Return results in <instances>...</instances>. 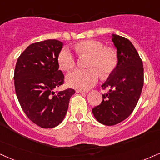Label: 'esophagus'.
I'll list each match as a JSON object with an SVG mask.
<instances>
[{"label":"esophagus","instance_id":"esophagus-1","mask_svg":"<svg viewBox=\"0 0 160 160\" xmlns=\"http://www.w3.org/2000/svg\"><path fill=\"white\" fill-rule=\"evenodd\" d=\"M76 92H78V93H87L88 91H86V90L77 89V90H76Z\"/></svg>","mask_w":160,"mask_h":160}]
</instances>
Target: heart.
<instances>
[{
	"instance_id": "b5f03b06",
	"label": "heart",
	"mask_w": 160,
	"mask_h": 160,
	"mask_svg": "<svg viewBox=\"0 0 160 160\" xmlns=\"http://www.w3.org/2000/svg\"><path fill=\"white\" fill-rule=\"evenodd\" d=\"M74 50L79 56L89 55L88 69H77L66 76V82L71 87L86 90L92 87L100 78H107L116 68L118 63V53L114 48L105 47L98 40L88 39L77 42ZM58 62L63 70L69 71L76 65L74 56L67 48H64L58 54Z\"/></svg>"
}]
</instances>
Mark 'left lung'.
<instances>
[{"instance_id": "obj_1", "label": "left lung", "mask_w": 160, "mask_h": 160, "mask_svg": "<svg viewBox=\"0 0 160 160\" xmlns=\"http://www.w3.org/2000/svg\"><path fill=\"white\" fill-rule=\"evenodd\" d=\"M112 41L117 48L116 68L101 86L109 88L102 95L101 104L92 109L94 116L101 124L111 126L123 122L137 104L144 83V68L137 51L128 38L112 34Z\"/></svg>"}]
</instances>
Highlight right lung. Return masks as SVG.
<instances>
[{
    "instance_id": "1",
    "label": "right lung",
    "mask_w": 160,
    "mask_h": 160,
    "mask_svg": "<svg viewBox=\"0 0 160 160\" xmlns=\"http://www.w3.org/2000/svg\"><path fill=\"white\" fill-rule=\"evenodd\" d=\"M62 45L56 39L32 43L15 65L14 83L19 103L28 118L42 128H55L62 122L75 93L71 88L53 91L64 82L57 59Z\"/></svg>"
}]
</instances>
